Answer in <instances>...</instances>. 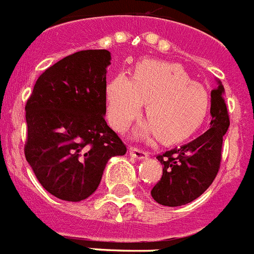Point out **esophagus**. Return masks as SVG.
<instances>
[{
    "label": "esophagus",
    "mask_w": 254,
    "mask_h": 254,
    "mask_svg": "<svg viewBox=\"0 0 254 254\" xmlns=\"http://www.w3.org/2000/svg\"><path fill=\"white\" fill-rule=\"evenodd\" d=\"M128 152H129V155L137 160H141V159H145V157H148V152L143 151V149H140V148H136V147H129Z\"/></svg>",
    "instance_id": "1"
}]
</instances>
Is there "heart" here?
<instances>
[{"instance_id": "1", "label": "heart", "mask_w": 254, "mask_h": 254, "mask_svg": "<svg viewBox=\"0 0 254 254\" xmlns=\"http://www.w3.org/2000/svg\"><path fill=\"white\" fill-rule=\"evenodd\" d=\"M143 102L148 121L140 127V135L159 132L166 143L191 135L210 110V95L203 85L190 80L181 65L160 60H144L132 78L121 73L107 85V118L121 132L139 117Z\"/></svg>"}]
</instances>
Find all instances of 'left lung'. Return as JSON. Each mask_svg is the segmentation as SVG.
Here are the masks:
<instances>
[{
    "instance_id": "left-lung-1",
    "label": "left lung",
    "mask_w": 254,
    "mask_h": 254,
    "mask_svg": "<svg viewBox=\"0 0 254 254\" xmlns=\"http://www.w3.org/2000/svg\"><path fill=\"white\" fill-rule=\"evenodd\" d=\"M224 88L211 92L210 128L182 147L157 156L162 165L160 181L152 188V198L169 207L190 203L212 184L222 161L223 137L230 127V115L223 97Z\"/></svg>"
}]
</instances>
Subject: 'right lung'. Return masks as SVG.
I'll use <instances>...</instances> for the list:
<instances>
[{
	"instance_id": "add662e5",
	"label": "right lung",
	"mask_w": 254,
	"mask_h": 254,
	"mask_svg": "<svg viewBox=\"0 0 254 254\" xmlns=\"http://www.w3.org/2000/svg\"><path fill=\"white\" fill-rule=\"evenodd\" d=\"M110 60L106 50L62 59L40 74L24 107V156L40 185L59 199H86L107 161L127 152L105 121Z\"/></svg>"
}]
</instances>
